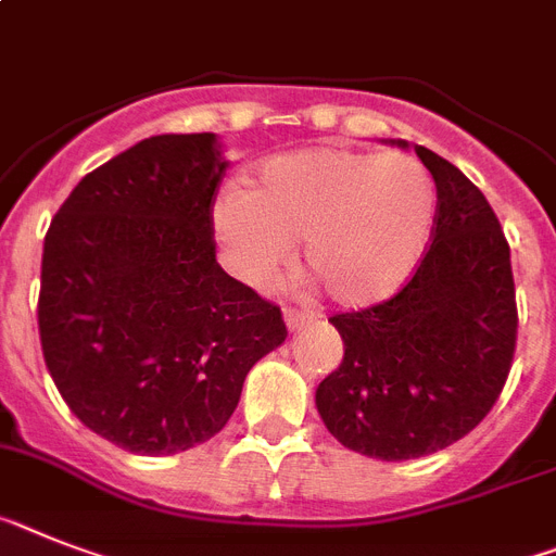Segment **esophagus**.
<instances>
[{
  "label": "esophagus",
  "instance_id": "obj_1",
  "mask_svg": "<svg viewBox=\"0 0 556 556\" xmlns=\"http://www.w3.org/2000/svg\"><path fill=\"white\" fill-rule=\"evenodd\" d=\"M311 321H316L314 311H296V307H286V325H288V330L305 328V325H311Z\"/></svg>",
  "mask_w": 556,
  "mask_h": 556
}]
</instances>
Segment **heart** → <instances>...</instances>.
<instances>
[{
  "instance_id": "1",
  "label": "heart",
  "mask_w": 556,
  "mask_h": 556,
  "mask_svg": "<svg viewBox=\"0 0 556 556\" xmlns=\"http://www.w3.org/2000/svg\"><path fill=\"white\" fill-rule=\"evenodd\" d=\"M435 212V180L418 157L316 147L263 161L249 191L223 189L212 226L249 286H270L302 240V263L321 291L336 305L367 307L413 277Z\"/></svg>"
}]
</instances>
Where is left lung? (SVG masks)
I'll list each match as a JSON object with an SVG mask.
<instances>
[{"mask_svg": "<svg viewBox=\"0 0 556 556\" xmlns=\"http://www.w3.org/2000/svg\"><path fill=\"white\" fill-rule=\"evenodd\" d=\"M415 155L438 189L432 242L395 296L330 316L344 358L316 390L330 435L379 460L421 458L469 435L501 399L517 344L497 214L458 166L427 147Z\"/></svg>", "mask_w": 556, "mask_h": 556, "instance_id": "left-lung-1", "label": "left lung"}]
</instances>
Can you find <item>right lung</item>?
Wrapping results in <instances>:
<instances>
[{
	"label": "right lung",
	"instance_id": "1",
	"mask_svg": "<svg viewBox=\"0 0 556 556\" xmlns=\"http://www.w3.org/2000/svg\"><path fill=\"white\" fill-rule=\"evenodd\" d=\"M226 166L214 132L147 138L81 177L45 237V365L78 421L135 455L217 435L288 336L279 305L217 263Z\"/></svg>",
	"mask_w": 556,
	"mask_h": 556
}]
</instances>
